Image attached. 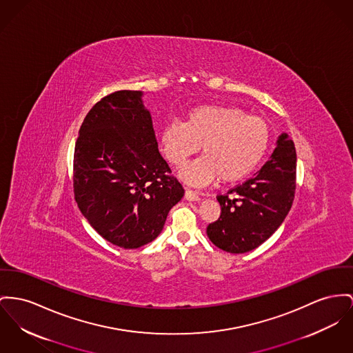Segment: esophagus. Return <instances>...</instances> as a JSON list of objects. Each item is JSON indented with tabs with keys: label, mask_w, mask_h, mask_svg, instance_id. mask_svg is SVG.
<instances>
[{
	"label": "esophagus",
	"mask_w": 353,
	"mask_h": 353,
	"mask_svg": "<svg viewBox=\"0 0 353 353\" xmlns=\"http://www.w3.org/2000/svg\"><path fill=\"white\" fill-rule=\"evenodd\" d=\"M185 198H186L188 201H201L199 194H198L196 191H192V190H186Z\"/></svg>",
	"instance_id": "obj_1"
}]
</instances>
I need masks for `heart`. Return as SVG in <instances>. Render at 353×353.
<instances>
[{"label":"heart","mask_w":353,"mask_h":353,"mask_svg":"<svg viewBox=\"0 0 353 353\" xmlns=\"http://www.w3.org/2000/svg\"><path fill=\"white\" fill-rule=\"evenodd\" d=\"M159 139L174 165H183L202 145L205 155L181 170L188 183L202 186L218 178L236 182L252 174L268 151L270 128L263 119L236 107L205 104L192 108L185 123H168Z\"/></svg>","instance_id":"heart-1"}]
</instances>
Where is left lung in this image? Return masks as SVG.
Wrapping results in <instances>:
<instances>
[{
	"label": "left lung",
	"mask_w": 353,
	"mask_h": 353,
	"mask_svg": "<svg viewBox=\"0 0 353 353\" xmlns=\"http://www.w3.org/2000/svg\"><path fill=\"white\" fill-rule=\"evenodd\" d=\"M294 143L281 134L270 159L253 178L218 195L219 218L208 226V236L229 253H246L263 243L281 226L296 191Z\"/></svg>",
	"instance_id": "left-lung-1"
}]
</instances>
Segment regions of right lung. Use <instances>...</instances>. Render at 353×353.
Here are the masks:
<instances>
[{"label": "right lung", "instance_id": "obj_1", "mask_svg": "<svg viewBox=\"0 0 353 353\" xmlns=\"http://www.w3.org/2000/svg\"><path fill=\"white\" fill-rule=\"evenodd\" d=\"M141 91H117L84 119L73 157V191L81 214L108 242L138 249L163 230L185 190L158 150Z\"/></svg>", "mask_w": 353, "mask_h": 353}]
</instances>
